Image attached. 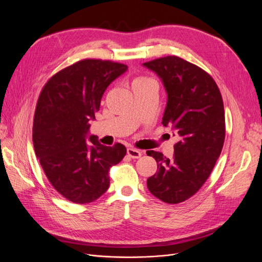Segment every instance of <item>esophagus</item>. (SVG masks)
<instances>
[{
  "instance_id": "obj_1",
  "label": "esophagus",
  "mask_w": 262,
  "mask_h": 262,
  "mask_svg": "<svg viewBox=\"0 0 262 262\" xmlns=\"http://www.w3.org/2000/svg\"><path fill=\"white\" fill-rule=\"evenodd\" d=\"M127 155H128L130 158L137 159V158H140V157H141L142 152H140L139 149H136V148H134V147H128V148H127Z\"/></svg>"
}]
</instances>
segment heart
<instances>
[{
  "mask_svg": "<svg viewBox=\"0 0 262 262\" xmlns=\"http://www.w3.org/2000/svg\"><path fill=\"white\" fill-rule=\"evenodd\" d=\"M149 78H147V77H144V76H139V77H136L135 78V80H134V82H141V81H145V80H148ZM133 82V84H134Z\"/></svg>",
  "mask_w": 262,
  "mask_h": 262,
  "instance_id": "1",
  "label": "heart"
}]
</instances>
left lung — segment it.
<instances>
[{
  "instance_id": "obj_1",
  "label": "left lung",
  "mask_w": 262,
  "mask_h": 262,
  "mask_svg": "<svg viewBox=\"0 0 262 262\" xmlns=\"http://www.w3.org/2000/svg\"><path fill=\"white\" fill-rule=\"evenodd\" d=\"M143 66L161 78L168 93L161 123L180 138L171 160L155 150L146 152L158 169L146 185L162 202L178 204L201 189L221 154L225 139L222 95L207 72L181 57H161Z\"/></svg>"
}]
</instances>
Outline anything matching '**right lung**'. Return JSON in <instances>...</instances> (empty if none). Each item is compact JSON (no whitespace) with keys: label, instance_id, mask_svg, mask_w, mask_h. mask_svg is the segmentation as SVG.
<instances>
[{"label":"right lung","instance_id":"obj_1","mask_svg":"<svg viewBox=\"0 0 262 262\" xmlns=\"http://www.w3.org/2000/svg\"><path fill=\"white\" fill-rule=\"evenodd\" d=\"M126 70L119 62L82 59L53 75L40 92L33 125L35 153L49 182L68 201L98 200L109 188L110 168L126 155L123 144L106 146L88 134L105 90Z\"/></svg>","mask_w":262,"mask_h":262}]
</instances>
